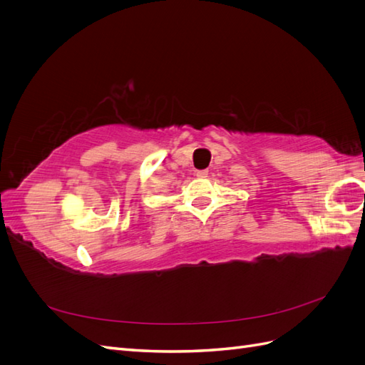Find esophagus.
<instances>
[{"label": "esophagus", "mask_w": 365, "mask_h": 365, "mask_svg": "<svg viewBox=\"0 0 365 365\" xmlns=\"http://www.w3.org/2000/svg\"><path fill=\"white\" fill-rule=\"evenodd\" d=\"M197 178H207V175H208V170H205V169H202V170H196V173H195Z\"/></svg>", "instance_id": "esophagus-1"}]
</instances>
